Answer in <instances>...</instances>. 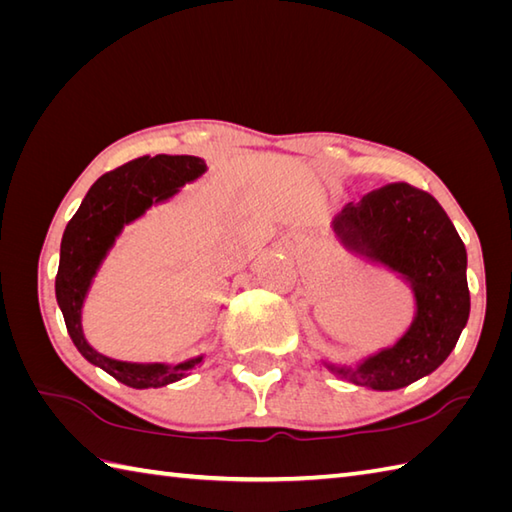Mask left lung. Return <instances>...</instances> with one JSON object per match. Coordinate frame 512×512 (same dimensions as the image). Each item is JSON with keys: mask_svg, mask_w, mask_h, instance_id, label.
Masks as SVG:
<instances>
[{"mask_svg": "<svg viewBox=\"0 0 512 512\" xmlns=\"http://www.w3.org/2000/svg\"><path fill=\"white\" fill-rule=\"evenodd\" d=\"M350 253L396 273L413 292L416 312L400 339L356 367L323 361L358 387L391 391L416 383L447 361L469 321L466 248L449 215L427 191L407 182L367 193L332 220Z\"/></svg>", "mask_w": 512, "mask_h": 512, "instance_id": "left-lung-1", "label": "left lung"}]
</instances>
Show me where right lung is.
<instances>
[{
  "label": "right lung",
  "instance_id": "right-lung-1",
  "mask_svg": "<svg viewBox=\"0 0 512 512\" xmlns=\"http://www.w3.org/2000/svg\"><path fill=\"white\" fill-rule=\"evenodd\" d=\"M206 162L198 156H143L105 173L92 184L79 211L65 226L61 239L59 273L54 281L65 328L85 361L134 389L165 387L189 376L204 361V354L178 365L129 363L96 352L83 334V303L103 259L127 224L145 215L154 204L173 198L184 184L198 180Z\"/></svg>",
  "mask_w": 512,
  "mask_h": 512
}]
</instances>
